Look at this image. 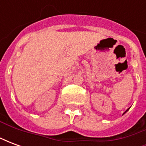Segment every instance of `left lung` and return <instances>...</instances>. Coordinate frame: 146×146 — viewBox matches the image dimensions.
Returning <instances> with one entry per match:
<instances>
[{"label":"left lung","mask_w":146,"mask_h":146,"mask_svg":"<svg viewBox=\"0 0 146 146\" xmlns=\"http://www.w3.org/2000/svg\"><path fill=\"white\" fill-rule=\"evenodd\" d=\"M129 109H130V108H129ZM129 109H127V110H126V111H125V112H124V113H123V114H124V113H127V111H128V110H129Z\"/></svg>","instance_id":"8db88e82"}]
</instances>
